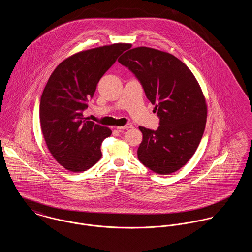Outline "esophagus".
Listing matches in <instances>:
<instances>
[{
	"instance_id": "34e87169",
	"label": "esophagus",
	"mask_w": 252,
	"mask_h": 252,
	"mask_svg": "<svg viewBox=\"0 0 252 252\" xmlns=\"http://www.w3.org/2000/svg\"><path fill=\"white\" fill-rule=\"evenodd\" d=\"M132 127H133V126H132L131 124H127V125H126V126H118L117 129L124 130V129H129V128H132Z\"/></svg>"
}]
</instances>
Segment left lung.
<instances>
[{
    "mask_svg": "<svg viewBox=\"0 0 252 252\" xmlns=\"http://www.w3.org/2000/svg\"><path fill=\"white\" fill-rule=\"evenodd\" d=\"M118 61L139 79L159 117L157 130L139 126V160L157 174L178 171L194 154L206 126L207 104L196 78L181 60L157 49H130Z\"/></svg>",
    "mask_w": 252,
    "mask_h": 252,
    "instance_id": "left-lung-1",
    "label": "left lung"
}]
</instances>
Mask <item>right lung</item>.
Wrapping results in <instances>:
<instances>
[{
    "label": "right lung",
    "mask_w": 252,
    "mask_h": 252,
    "mask_svg": "<svg viewBox=\"0 0 252 252\" xmlns=\"http://www.w3.org/2000/svg\"><path fill=\"white\" fill-rule=\"evenodd\" d=\"M129 43L78 52L52 72L39 104L41 132L50 153L71 172H83L101 158V144L111 130L83 118L101 77Z\"/></svg>",
    "instance_id": "right-lung-1"
}]
</instances>
